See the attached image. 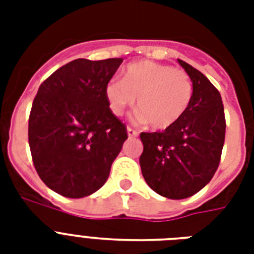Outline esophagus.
<instances>
[{"label": "esophagus", "instance_id": "obj_1", "mask_svg": "<svg viewBox=\"0 0 254 254\" xmlns=\"http://www.w3.org/2000/svg\"><path fill=\"white\" fill-rule=\"evenodd\" d=\"M127 135H129V137H137V135H138V131L135 130V129H133V127H127Z\"/></svg>", "mask_w": 254, "mask_h": 254}]
</instances>
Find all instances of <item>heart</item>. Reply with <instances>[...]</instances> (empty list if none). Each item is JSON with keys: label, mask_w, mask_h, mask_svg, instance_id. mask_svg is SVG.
<instances>
[{"label": "heart", "mask_w": 254, "mask_h": 254, "mask_svg": "<svg viewBox=\"0 0 254 254\" xmlns=\"http://www.w3.org/2000/svg\"><path fill=\"white\" fill-rule=\"evenodd\" d=\"M193 95L192 80L185 69L151 61L131 63L123 80L108 81L105 97L111 111L121 116L127 107L138 109L137 119L155 129H166L182 119Z\"/></svg>", "instance_id": "heart-1"}]
</instances>
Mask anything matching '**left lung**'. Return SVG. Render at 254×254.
I'll return each mask as SVG.
<instances>
[{
	"mask_svg": "<svg viewBox=\"0 0 254 254\" xmlns=\"http://www.w3.org/2000/svg\"><path fill=\"white\" fill-rule=\"evenodd\" d=\"M178 62L192 80L189 109L163 131L139 134L143 178L151 190L169 199L192 196L212 179L225 139L220 92L200 71L181 59Z\"/></svg>",
	"mask_w": 254,
	"mask_h": 254,
	"instance_id": "left-lung-1",
	"label": "left lung"
}]
</instances>
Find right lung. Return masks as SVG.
<instances>
[{
	"mask_svg": "<svg viewBox=\"0 0 254 254\" xmlns=\"http://www.w3.org/2000/svg\"><path fill=\"white\" fill-rule=\"evenodd\" d=\"M121 58L76 59L41 84L29 117L34 167L47 187L65 197L101 189L127 138V127L105 97Z\"/></svg>",
	"mask_w": 254,
	"mask_h": 254,
	"instance_id": "right-lung-1",
	"label": "right lung"
}]
</instances>
